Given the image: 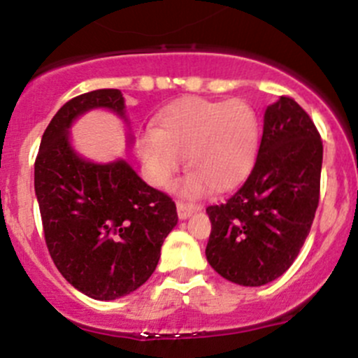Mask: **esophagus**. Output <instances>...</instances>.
Masks as SVG:
<instances>
[{
	"label": "esophagus",
	"instance_id": "esophagus-1",
	"mask_svg": "<svg viewBox=\"0 0 358 358\" xmlns=\"http://www.w3.org/2000/svg\"><path fill=\"white\" fill-rule=\"evenodd\" d=\"M201 209H202L201 204H190V202H183V201L176 202V213H178L180 220H187L192 213Z\"/></svg>",
	"mask_w": 358,
	"mask_h": 358
}]
</instances>
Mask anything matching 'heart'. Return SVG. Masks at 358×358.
Segmentation results:
<instances>
[{
    "label": "heart",
    "instance_id": "1",
    "mask_svg": "<svg viewBox=\"0 0 358 358\" xmlns=\"http://www.w3.org/2000/svg\"><path fill=\"white\" fill-rule=\"evenodd\" d=\"M259 149V120L243 99L183 97L159 115L157 129L141 138V156L150 182L168 187L189 154V195L208 187L228 190L250 171Z\"/></svg>",
    "mask_w": 358,
    "mask_h": 358
}]
</instances>
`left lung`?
<instances>
[{
    "mask_svg": "<svg viewBox=\"0 0 358 358\" xmlns=\"http://www.w3.org/2000/svg\"><path fill=\"white\" fill-rule=\"evenodd\" d=\"M322 141L307 111L281 96L264 113L261 145L242 187L209 206L206 257L243 287L276 280L299 255L319 206Z\"/></svg>",
    "mask_w": 358,
    "mask_h": 358,
    "instance_id": "8db88e82",
    "label": "left lung"
}]
</instances>
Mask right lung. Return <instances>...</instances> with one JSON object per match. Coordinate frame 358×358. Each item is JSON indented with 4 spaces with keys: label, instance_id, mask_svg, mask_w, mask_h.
<instances>
[{
    "label": "right lung",
    "instance_id": "add662e5",
    "mask_svg": "<svg viewBox=\"0 0 358 358\" xmlns=\"http://www.w3.org/2000/svg\"><path fill=\"white\" fill-rule=\"evenodd\" d=\"M94 108L125 118L118 89L63 104L41 141L34 187L44 240L63 278L90 299L115 300L149 280L178 214L168 194L142 182L123 159L96 164L71 149V122Z\"/></svg>",
    "mask_w": 358,
    "mask_h": 358
}]
</instances>
